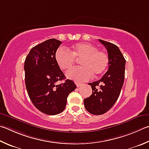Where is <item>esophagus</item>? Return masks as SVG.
Returning <instances> with one entry per match:
<instances>
[{
	"mask_svg": "<svg viewBox=\"0 0 149 149\" xmlns=\"http://www.w3.org/2000/svg\"><path fill=\"white\" fill-rule=\"evenodd\" d=\"M75 85H76L77 87H79V86H81V85H83V83H79V82H77V81H75Z\"/></svg>",
	"mask_w": 149,
	"mask_h": 149,
	"instance_id": "obj_1",
	"label": "esophagus"
}]
</instances>
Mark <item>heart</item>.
Instances as JSON below:
<instances>
[{
	"mask_svg": "<svg viewBox=\"0 0 149 149\" xmlns=\"http://www.w3.org/2000/svg\"><path fill=\"white\" fill-rule=\"evenodd\" d=\"M76 59H81L79 66L70 70L66 76L76 81H83L90 79L93 75L96 77L106 70L109 58L105 53L98 51L94 45L88 43H78L73 46L72 51L61 47L56 51L55 59L62 70L71 68Z\"/></svg>",
	"mask_w": 149,
	"mask_h": 149,
	"instance_id": "b5f03b06",
	"label": "heart"
}]
</instances>
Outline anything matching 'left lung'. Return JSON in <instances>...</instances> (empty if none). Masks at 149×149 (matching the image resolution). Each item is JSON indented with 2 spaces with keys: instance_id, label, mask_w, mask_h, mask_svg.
Wrapping results in <instances>:
<instances>
[{
  "instance_id": "1",
  "label": "left lung",
  "mask_w": 149,
  "mask_h": 149,
  "mask_svg": "<svg viewBox=\"0 0 149 149\" xmlns=\"http://www.w3.org/2000/svg\"><path fill=\"white\" fill-rule=\"evenodd\" d=\"M106 48L109 58V68L100 79L89 83L93 94L84 100L86 110L91 114L98 115L106 113L119 97L125 74L126 60L117 45L100 40Z\"/></svg>"
}]
</instances>
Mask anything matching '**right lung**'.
Here are the masks:
<instances>
[{
	"mask_svg": "<svg viewBox=\"0 0 149 149\" xmlns=\"http://www.w3.org/2000/svg\"><path fill=\"white\" fill-rule=\"evenodd\" d=\"M62 42L49 39L31 49L25 61V85L29 96L40 111L49 115L62 113L65 109L69 94L76 88L66 79L55 59V53Z\"/></svg>",
	"mask_w": 149,
	"mask_h": 149,
	"instance_id": "add662e5",
	"label": "right lung"
}]
</instances>
